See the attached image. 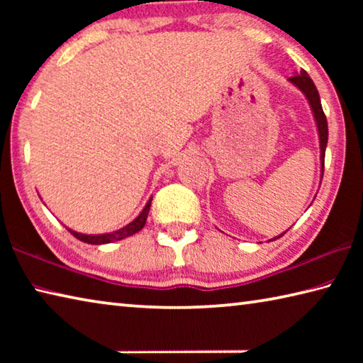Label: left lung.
Segmentation results:
<instances>
[{"label":"left lung","mask_w":363,"mask_h":363,"mask_svg":"<svg viewBox=\"0 0 363 363\" xmlns=\"http://www.w3.org/2000/svg\"><path fill=\"white\" fill-rule=\"evenodd\" d=\"M288 82H290L293 86H296L301 93L304 94L307 102H309L312 115H314V121H315L317 134H318V144H320V179H322V177H323V167H325V149H327V143H328V123H327V118H325L322 102H320V96H318V91L315 88V84L309 78V75H307L306 70L294 72V75L291 78H288ZM284 233H280V235L270 238V240H277V238H280L281 235H284Z\"/></svg>","instance_id":"left-lung-1"}]
</instances>
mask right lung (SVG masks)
<instances>
[{
  "mask_svg": "<svg viewBox=\"0 0 363 363\" xmlns=\"http://www.w3.org/2000/svg\"><path fill=\"white\" fill-rule=\"evenodd\" d=\"M150 205H152V196L147 201L145 206L143 208V211H140L136 218H134L130 224L123 225L121 229L118 230H113V232H107V233H82V232H77L73 229H69V227H65L67 230H69L73 237H77L79 242H84V243H89V245H107V243H113V242H118L123 240V238L126 237H131L134 233H138L143 227L145 225V220L147 216H149V211H150Z\"/></svg>",
  "mask_w": 363,
  "mask_h": 363,
  "instance_id": "add662e5",
  "label": "right lung"
}]
</instances>
